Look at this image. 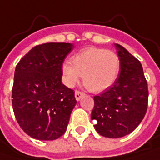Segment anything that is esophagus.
<instances>
[{
	"label": "esophagus",
	"mask_w": 160,
	"mask_h": 160,
	"mask_svg": "<svg viewBox=\"0 0 160 160\" xmlns=\"http://www.w3.org/2000/svg\"><path fill=\"white\" fill-rule=\"evenodd\" d=\"M84 95H85V94H84L83 92H80V91H77V90H76L75 93H74V97H75V99H76L77 101H79Z\"/></svg>",
	"instance_id": "34e87169"
}]
</instances>
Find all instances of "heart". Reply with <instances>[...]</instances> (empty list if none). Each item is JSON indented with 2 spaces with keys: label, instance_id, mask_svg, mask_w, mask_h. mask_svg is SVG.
I'll use <instances>...</instances> for the list:
<instances>
[{
  "label": "heart",
  "instance_id": "obj_1",
  "mask_svg": "<svg viewBox=\"0 0 160 160\" xmlns=\"http://www.w3.org/2000/svg\"><path fill=\"white\" fill-rule=\"evenodd\" d=\"M120 70L117 52L103 48L90 47L72 57V63L64 62L62 74L64 84L74 86L83 76L84 85L92 92H101L112 86Z\"/></svg>",
  "mask_w": 160,
  "mask_h": 160
}]
</instances>
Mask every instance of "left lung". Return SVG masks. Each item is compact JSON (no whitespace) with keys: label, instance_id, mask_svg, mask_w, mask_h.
Wrapping results in <instances>:
<instances>
[{"label":"left lung","instance_id":"8db88e82","mask_svg":"<svg viewBox=\"0 0 160 160\" xmlns=\"http://www.w3.org/2000/svg\"><path fill=\"white\" fill-rule=\"evenodd\" d=\"M120 59V73L114 85L94 97L91 114L97 133L118 138L134 131L142 121L148 101V83L141 63L120 44H115Z\"/></svg>","mask_w":160,"mask_h":160}]
</instances>
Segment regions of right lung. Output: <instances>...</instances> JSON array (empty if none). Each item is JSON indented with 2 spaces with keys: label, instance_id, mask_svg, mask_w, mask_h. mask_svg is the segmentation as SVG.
I'll return each instance as SVG.
<instances>
[{
  "label": "right lung",
  "instance_id": "1",
  "mask_svg": "<svg viewBox=\"0 0 160 160\" xmlns=\"http://www.w3.org/2000/svg\"><path fill=\"white\" fill-rule=\"evenodd\" d=\"M74 45L47 42L34 46L14 72L12 103L21 128L38 140H54L66 131L76 104L74 90L62 83V64Z\"/></svg>",
  "mask_w": 160,
  "mask_h": 160
}]
</instances>
